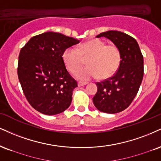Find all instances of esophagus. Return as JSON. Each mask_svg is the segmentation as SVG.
I'll use <instances>...</instances> for the list:
<instances>
[{"label": "esophagus", "mask_w": 161, "mask_h": 161, "mask_svg": "<svg viewBox=\"0 0 161 161\" xmlns=\"http://www.w3.org/2000/svg\"><path fill=\"white\" fill-rule=\"evenodd\" d=\"M88 84V82H78V86L81 87V86H86V85Z\"/></svg>", "instance_id": "esophagus-1"}]
</instances>
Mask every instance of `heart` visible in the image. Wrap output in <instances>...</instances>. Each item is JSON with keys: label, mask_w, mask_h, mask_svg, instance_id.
<instances>
[{"label": "heart", "mask_w": 161, "mask_h": 161, "mask_svg": "<svg viewBox=\"0 0 161 161\" xmlns=\"http://www.w3.org/2000/svg\"><path fill=\"white\" fill-rule=\"evenodd\" d=\"M88 58L89 66L83 69L84 59ZM64 63L69 72L80 80L109 78L116 72L121 61V53L115 45H106L100 40H92L78 48L69 47L63 53ZM79 69L78 70V69Z\"/></svg>", "instance_id": "1"}]
</instances>
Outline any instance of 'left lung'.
<instances>
[{"mask_svg": "<svg viewBox=\"0 0 161 161\" xmlns=\"http://www.w3.org/2000/svg\"><path fill=\"white\" fill-rule=\"evenodd\" d=\"M106 37L119 48L121 61L113 76L97 82V92L93 103L99 111L118 113L130 106L142 83L143 56L136 40L132 36L118 31H108L96 37Z\"/></svg>", "mask_w": 161, "mask_h": 161, "instance_id": "8db88e82", "label": "left lung"}]
</instances>
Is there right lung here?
I'll return each instance as SVG.
<instances>
[{"label": "right lung", "instance_id": "right-lung-1", "mask_svg": "<svg viewBox=\"0 0 161 161\" xmlns=\"http://www.w3.org/2000/svg\"><path fill=\"white\" fill-rule=\"evenodd\" d=\"M79 42L76 39L49 31L33 36L21 49L19 82L25 97L36 111L57 115L70 105L77 82L66 69L62 56L67 48Z\"/></svg>", "mask_w": 161, "mask_h": 161}]
</instances>
